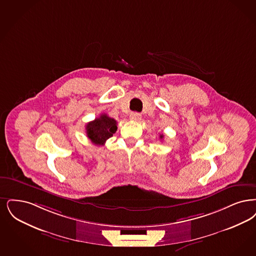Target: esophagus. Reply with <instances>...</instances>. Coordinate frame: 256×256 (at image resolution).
<instances>
[{
    "instance_id": "obj_1",
    "label": "esophagus",
    "mask_w": 256,
    "mask_h": 256,
    "mask_svg": "<svg viewBox=\"0 0 256 256\" xmlns=\"http://www.w3.org/2000/svg\"><path fill=\"white\" fill-rule=\"evenodd\" d=\"M130 119L133 121H140L141 120V114L138 112L130 113Z\"/></svg>"
}]
</instances>
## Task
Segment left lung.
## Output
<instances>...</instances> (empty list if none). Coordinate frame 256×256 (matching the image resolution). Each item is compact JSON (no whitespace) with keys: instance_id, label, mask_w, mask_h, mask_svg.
Here are the masks:
<instances>
[{"instance_id":"8db88e82","label":"left lung","mask_w":256,"mask_h":256,"mask_svg":"<svg viewBox=\"0 0 256 256\" xmlns=\"http://www.w3.org/2000/svg\"><path fill=\"white\" fill-rule=\"evenodd\" d=\"M164 138V135L162 134V135H160V139H163Z\"/></svg>"}]
</instances>
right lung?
Returning <instances> with one entry per match:
<instances>
[{"label":"right lung","instance_id":"1","mask_svg":"<svg viewBox=\"0 0 256 256\" xmlns=\"http://www.w3.org/2000/svg\"><path fill=\"white\" fill-rule=\"evenodd\" d=\"M117 130V122L106 114H101L94 121L86 124V132L92 143L102 146Z\"/></svg>","mask_w":256,"mask_h":256}]
</instances>
